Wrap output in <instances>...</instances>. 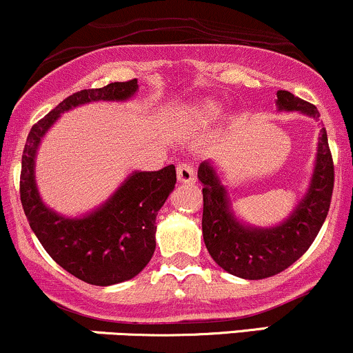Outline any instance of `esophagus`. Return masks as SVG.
I'll return each mask as SVG.
<instances>
[{
    "mask_svg": "<svg viewBox=\"0 0 353 353\" xmlns=\"http://www.w3.org/2000/svg\"><path fill=\"white\" fill-rule=\"evenodd\" d=\"M176 176H178V181L183 185H190V183H194L196 181V176H194V172L193 168L190 167V165L186 163H180L176 167Z\"/></svg>",
    "mask_w": 353,
    "mask_h": 353,
    "instance_id": "obj_1",
    "label": "esophagus"
}]
</instances>
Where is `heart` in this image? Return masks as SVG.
Returning <instances> with one entry per match:
<instances>
[{"mask_svg": "<svg viewBox=\"0 0 353 353\" xmlns=\"http://www.w3.org/2000/svg\"><path fill=\"white\" fill-rule=\"evenodd\" d=\"M192 112L193 117L200 120V122H213L221 115L223 105L218 101H213V99H205V101L198 102Z\"/></svg>", "mask_w": 353, "mask_h": 353, "instance_id": "1", "label": "heart"}]
</instances>
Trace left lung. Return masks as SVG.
<instances>
[{
    "label": "left lung",
    "mask_w": 353,
    "mask_h": 353,
    "mask_svg": "<svg viewBox=\"0 0 353 353\" xmlns=\"http://www.w3.org/2000/svg\"><path fill=\"white\" fill-rule=\"evenodd\" d=\"M279 112H299L319 122L317 107L288 90H277ZM312 176L289 216L271 226H258L236 214L230 190L213 160L198 168L203 185V239L219 268L241 279H264L284 271L309 250L324 225L334 190V163L322 122Z\"/></svg>",
    "instance_id": "obj_1"
}]
</instances>
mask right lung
<instances>
[{"mask_svg":"<svg viewBox=\"0 0 353 353\" xmlns=\"http://www.w3.org/2000/svg\"><path fill=\"white\" fill-rule=\"evenodd\" d=\"M137 79L69 95L29 132L21 160V203L32 233L51 258L77 279L94 285L123 283L150 263L157 246V214L176 183L173 165L159 172L134 170L105 201L77 216L48 206L36 183V157L62 114L92 102H127Z\"/></svg>","mask_w":353,"mask_h":353,"instance_id":"obj_1","label":"right lung"}]
</instances>
